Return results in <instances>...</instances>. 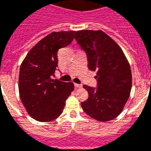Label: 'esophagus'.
I'll list each match as a JSON object with an SVG mask.
<instances>
[{
  "mask_svg": "<svg viewBox=\"0 0 151 151\" xmlns=\"http://www.w3.org/2000/svg\"><path fill=\"white\" fill-rule=\"evenodd\" d=\"M74 86H75L76 88H81L82 87V85H80V84H74Z\"/></svg>",
  "mask_w": 151,
  "mask_h": 151,
  "instance_id": "esophagus-1",
  "label": "esophagus"
}]
</instances>
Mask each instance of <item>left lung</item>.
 <instances>
[{
  "label": "left lung",
  "mask_w": 151,
  "mask_h": 151,
  "mask_svg": "<svg viewBox=\"0 0 151 151\" xmlns=\"http://www.w3.org/2000/svg\"><path fill=\"white\" fill-rule=\"evenodd\" d=\"M74 38L87 55L88 68L96 70L97 87L84 85L88 98L81 103L88 115L109 122L122 113L132 88V72L124 52L102 30H79Z\"/></svg>",
  "instance_id": "obj_1"
}]
</instances>
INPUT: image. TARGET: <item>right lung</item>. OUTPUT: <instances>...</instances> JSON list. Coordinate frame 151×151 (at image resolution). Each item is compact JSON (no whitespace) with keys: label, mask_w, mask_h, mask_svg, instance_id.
<instances>
[{"label":"right lung","mask_w":151,"mask_h":151,"mask_svg":"<svg viewBox=\"0 0 151 151\" xmlns=\"http://www.w3.org/2000/svg\"><path fill=\"white\" fill-rule=\"evenodd\" d=\"M74 34L75 31L52 32L30 49L20 66V99L36 121L46 122L57 118L73 91V83L52 79V76L58 66V50L69 45Z\"/></svg>","instance_id":"right-lung-1"}]
</instances>
